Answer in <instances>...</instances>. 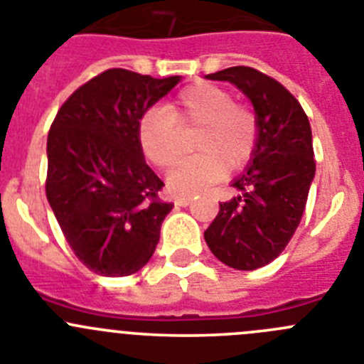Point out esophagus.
Returning a JSON list of instances; mask_svg holds the SVG:
<instances>
[{
    "mask_svg": "<svg viewBox=\"0 0 364 364\" xmlns=\"http://www.w3.org/2000/svg\"><path fill=\"white\" fill-rule=\"evenodd\" d=\"M174 203L178 206H188L190 203H192V198H190V196H176Z\"/></svg>",
    "mask_w": 364,
    "mask_h": 364,
    "instance_id": "34e87169",
    "label": "esophagus"
}]
</instances>
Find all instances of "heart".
<instances>
[{"mask_svg":"<svg viewBox=\"0 0 364 364\" xmlns=\"http://www.w3.org/2000/svg\"><path fill=\"white\" fill-rule=\"evenodd\" d=\"M199 127L193 147L199 154L179 163L168 174V188L192 196L220 181L228 168L239 171L253 156L259 140L257 117L247 105L233 102L228 90L210 82L179 91L168 113L141 114L136 138L145 158L158 168H171L183 154V132Z\"/></svg>","mask_w":364,"mask_h":364,"instance_id":"b5f03b06","label":"heart"}]
</instances>
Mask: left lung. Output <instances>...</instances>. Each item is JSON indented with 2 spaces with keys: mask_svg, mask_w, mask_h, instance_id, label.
I'll use <instances>...</instances> for the list:
<instances>
[{
  "mask_svg": "<svg viewBox=\"0 0 364 364\" xmlns=\"http://www.w3.org/2000/svg\"><path fill=\"white\" fill-rule=\"evenodd\" d=\"M206 79L228 80L250 98L259 140L247 168L232 185L240 193L220 203L205 240L226 266L259 269L285 250L304 215L316 172L311 124L300 102L255 68H226Z\"/></svg>",
  "mask_w": 364,
  "mask_h": 364,
  "instance_id": "left-lung-1",
  "label": "left lung"
}]
</instances>
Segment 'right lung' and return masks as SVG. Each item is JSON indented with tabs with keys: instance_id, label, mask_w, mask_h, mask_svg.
Returning <instances> with one entry per match:
<instances>
[{
	"instance_id": "right-lung-1",
	"label": "right lung",
	"mask_w": 364,
	"mask_h": 364,
	"mask_svg": "<svg viewBox=\"0 0 364 364\" xmlns=\"http://www.w3.org/2000/svg\"><path fill=\"white\" fill-rule=\"evenodd\" d=\"M179 77L111 68L60 105L48 132L46 198L77 259L102 277H127L151 260L172 203L145 163L136 127Z\"/></svg>"
}]
</instances>
